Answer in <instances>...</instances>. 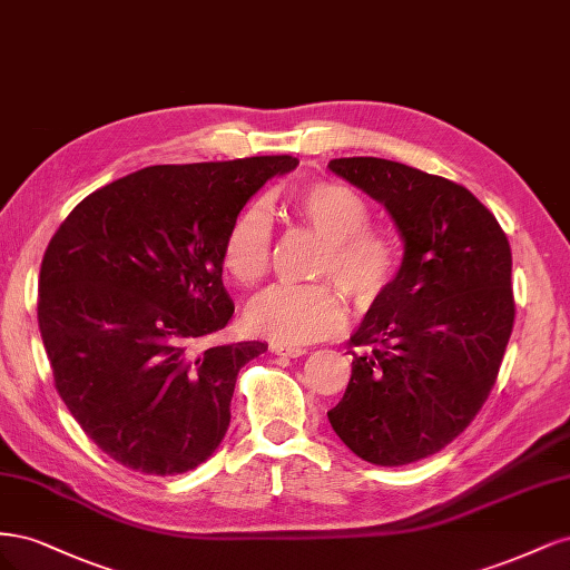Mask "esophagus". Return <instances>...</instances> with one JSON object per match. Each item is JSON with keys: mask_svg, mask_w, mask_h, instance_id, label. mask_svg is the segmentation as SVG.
Instances as JSON below:
<instances>
[{"mask_svg": "<svg viewBox=\"0 0 570 570\" xmlns=\"http://www.w3.org/2000/svg\"><path fill=\"white\" fill-rule=\"evenodd\" d=\"M271 352L278 354V356H292V358L306 354L304 347H292V344H281V342H273L271 344Z\"/></svg>", "mask_w": 570, "mask_h": 570, "instance_id": "esophagus-1", "label": "esophagus"}]
</instances>
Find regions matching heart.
<instances>
[{
  "label": "heart",
  "instance_id": "obj_1",
  "mask_svg": "<svg viewBox=\"0 0 570 570\" xmlns=\"http://www.w3.org/2000/svg\"><path fill=\"white\" fill-rule=\"evenodd\" d=\"M289 209L306 230L323 239L314 278L304 287H271L245 308L247 331L281 344L314 342L337 333L347 306L343 287L356 306L381 299L400 273V243L368 226V204L356 189L335 180H312L289 193ZM273 226L262 204L239 212L223 237L220 258L233 278L252 287L273 266Z\"/></svg>",
  "mask_w": 570,
  "mask_h": 570
}]
</instances>
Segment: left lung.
<instances>
[{"label":"left lung","instance_id":"obj_1","mask_svg":"<svg viewBox=\"0 0 570 570\" xmlns=\"http://www.w3.org/2000/svg\"><path fill=\"white\" fill-rule=\"evenodd\" d=\"M331 170L390 212L402 268L350 340L347 392L327 421L375 465L440 452L488 402L511 337V247L494 214L463 185L375 157Z\"/></svg>","mask_w":570,"mask_h":570}]
</instances>
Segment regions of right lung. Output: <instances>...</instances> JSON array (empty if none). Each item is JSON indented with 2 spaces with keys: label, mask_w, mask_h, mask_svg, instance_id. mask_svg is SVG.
<instances>
[{
  "label": "right lung",
  "mask_w": 570,
  "mask_h": 570,
  "mask_svg": "<svg viewBox=\"0 0 570 570\" xmlns=\"http://www.w3.org/2000/svg\"><path fill=\"white\" fill-rule=\"evenodd\" d=\"M297 164L149 166L95 189L49 239L38 323L55 387L126 469L193 471L226 435L237 373L266 344L204 347L235 312L223 237L258 187Z\"/></svg>",
  "instance_id": "add662e5"
}]
</instances>
